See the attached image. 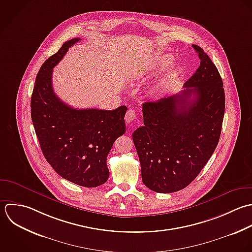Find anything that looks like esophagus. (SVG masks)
Segmentation results:
<instances>
[{
	"instance_id": "esophagus-1",
	"label": "esophagus",
	"mask_w": 252,
	"mask_h": 252,
	"mask_svg": "<svg viewBox=\"0 0 252 252\" xmlns=\"http://www.w3.org/2000/svg\"><path fill=\"white\" fill-rule=\"evenodd\" d=\"M135 112L133 111V110H131V109H129L127 112H126V124H129V123H131L134 119H135Z\"/></svg>"
}]
</instances>
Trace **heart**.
I'll return each instance as SVG.
<instances>
[{
    "label": "heart",
    "mask_w": 252,
    "mask_h": 252,
    "mask_svg": "<svg viewBox=\"0 0 252 252\" xmlns=\"http://www.w3.org/2000/svg\"><path fill=\"white\" fill-rule=\"evenodd\" d=\"M171 62H172V57L170 55H159L153 60V63L150 64V66L147 67L146 71H150L158 67H164L168 65ZM179 72L180 71L177 67H172L171 69H169L162 77H160L151 86L149 90L150 95L156 99L165 97L175 85L176 80L179 76Z\"/></svg>",
    "instance_id": "obj_1"
}]
</instances>
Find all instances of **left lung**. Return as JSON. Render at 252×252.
<instances>
[{"label": "left lung", "mask_w": 252, "mask_h": 252, "mask_svg": "<svg viewBox=\"0 0 252 252\" xmlns=\"http://www.w3.org/2000/svg\"><path fill=\"white\" fill-rule=\"evenodd\" d=\"M200 65L184 90L142 105L144 126L132 133L143 184L159 193L187 188L214 153L222 130L225 91L208 55L192 45Z\"/></svg>", "instance_id": "1"}]
</instances>
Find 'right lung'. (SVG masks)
Masks as SVG:
<instances>
[{
	"label": "right lung",
	"mask_w": 252,
	"mask_h": 252,
	"mask_svg": "<svg viewBox=\"0 0 252 252\" xmlns=\"http://www.w3.org/2000/svg\"><path fill=\"white\" fill-rule=\"evenodd\" d=\"M79 38L68 40L40 67L31 96V119L47 162L62 178L96 188L109 178L107 156L126 132V107L113 111L74 109L53 90V68Z\"/></svg>",
	"instance_id": "right-lung-1"
}]
</instances>
